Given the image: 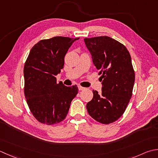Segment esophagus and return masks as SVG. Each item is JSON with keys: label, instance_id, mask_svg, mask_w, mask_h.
Listing matches in <instances>:
<instances>
[{"label": "esophagus", "instance_id": "1", "mask_svg": "<svg viewBox=\"0 0 158 158\" xmlns=\"http://www.w3.org/2000/svg\"><path fill=\"white\" fill-rule=\"evenodd\" d=\"M78 88H79V90H83V89H85V88L82 87V86H81V85H78Z\"/></svg>", "mask_w": 158, "mask_h": 158}]
</instances>
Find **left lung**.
<instances>
[{
	"label": "left lung",
	"instance_id": "obj_1",
	"mask_svg": "<svg viewBox=\"0 0 158 158\" xmlns=\"http://www.w3.org/2000/svg\"><path fill=\"white\" fill-rule=\"evenodd\" d=\"M92 62L102 81L101 93L93 89V98L86 105L92 118L110 124L125 112L135 81L130 54L121 43L107 36L85 38Z\"/></svg>",
	"mask_w": 158,
	"mask_h": 158
}]
</instances>
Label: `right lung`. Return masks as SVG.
Masks as SVG:
<instances>
[{"label": "right lung", "instance_id": "obj_1", "mask_svg": "<svg viewBox=\"0 0 158 158\" xmlns=\"http://www.w3.org/2000/svg\"><path fill=\"white\" fill-rule=\"evenodd\" d=\"M79 38L57 36L42 40L33 46L24 67V96L33 116L46 125H55L66 118L77 86L57 83L64 57Z\"/></svg>", "mask_w": 158, "mask_h": 158}]
</instances>
